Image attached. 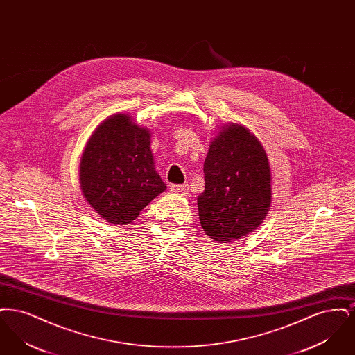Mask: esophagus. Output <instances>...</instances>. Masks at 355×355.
<instances>
[{"instance_id": "obj_1", "label": "esophagus", "mask_w": 355, "mask_h": 355, "mask_svg": "<svg viewBox=\"0 0 355 355\" xmlns=\"http://www.w3.org/2000/svg\"><path fill=\"white\" fill-rule=\"evenodd\" d=\"M170 189H171V191L178 193L181 196H187V193H189V185L187 184H184V185H171Z\"/></svg>"}]
</instances>
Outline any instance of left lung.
<instances>
[{"label":"left lung","mask_w":355,"mask_h":355,"mask_svg":"<svg viewBox=\"0 0 355 355\" xmlns=\"http://www.w3.org/2000/svg\"><path fill=\"white\" fill-rule=\"evenodd\" d=\"M203 173L197 198L203 232L223 243L253 233L271 203L270 166L259 141L243 126H226L210 144Z\"/></svg>","instance_id":"obj_1"}]
</instances>
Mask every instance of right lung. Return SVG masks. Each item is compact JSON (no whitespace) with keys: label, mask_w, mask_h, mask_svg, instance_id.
Instances as JSON below:
<instances>
[{"label":"right lung","mask_w":355,"mask_h":355,"mask_svg":"<svg viewBox=\"0 0 355 355\" xmlns=\"http://www.w3.org/2000/svg\"><path fill=\"white\" fill-rule=\"evenodd\" d=\"M86 201L114 225L135 220L166 185L154 169L149 130L116 114L90 137L80 165Z\"/></svg>","instance_id":"add662e5"}]
</instances>
